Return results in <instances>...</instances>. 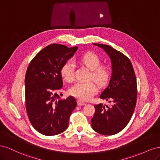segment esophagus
Here are the masks:
<instances>
[{
	"label": "esophagus",
	"mask_w": 160,
	"mask_h": 160,
	"mask_svg": "<svg viewBox=\"0 0 160 160\" xmlns=\"http://www.w3.org/2000/svg\"><path fill=\"white\" fill-rule=\"evenodd\" d=\"M77 105H85L86 103H85V102H84V101H81V100H77Z\"/></svg>",
	"instance_id": "obj_1"
}]
</instances>
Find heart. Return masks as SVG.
I'll list each match as a JSON object with an SVG mask.
<instances>
[{"label":"heart","mask_w":160,"mask_h":160,"mask_svg":"<svg viewBox=\"0 0 160 160\" xmlns=\"http://www.w3.org/2000/svg\"><path fill=\"white\" fill-rule=\"evenodd\" d=\"M80 61L91 71V79L100 85L108 83L110 77V70L108 67L100 66L101 59L96 54L86 52L79 58ZM75 65L71 60L67 61L61 68V74L65 80L71 81L74 77ZM98 87L94 81L77 82L69 89V93L82 100H89L98 93Z\"/></svg>","instance_id":"heart-1"}]
</instances>
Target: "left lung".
<instances>
[{"mask_svg": "<svg viewBox=\"0 0 160 160\" xmlns=\"http://www.w3.org/2000/svg\"><path fill=\"white\" fill-rule=\"evenodd\" d=\"M111 59L112 74L109 84L100 98L109 101L111 105H95L91 126L100 134L111 135L123 130L132 118L137 101V81L129 58L108 45L97 44Z\"/></svg>", "mask_w": 160, "mask_h": 160, "instance_id": "1", "label": "left lung"}]
</instances>
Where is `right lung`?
I'll return each mask as SVG.
<instances>
[{"label":"right lung","instance_id":"add662e5","mask_svg":"<svg viewBox=\"0 0 160 160\" xmlns=\"http://www.w3.org/2000/svg\"><path fill=\"white\" fill-rule=\"evenodd\" d=\"M77 49L49 45L38 52L28 66L25 79L26 110L33 128L42 135L63 132L77 107L73 97L57 100V93L62 88L61 67Z\"/></svg>","mask_w":160,"mask_h":160}]
</instances>
